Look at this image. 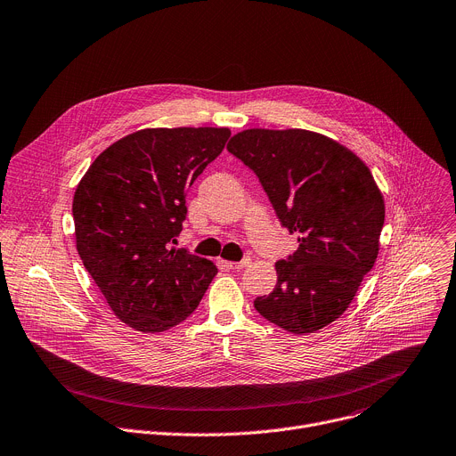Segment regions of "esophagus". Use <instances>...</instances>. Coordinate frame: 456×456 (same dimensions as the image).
<instances>
[{"mask_svg": "<svg viewBox=\"0 0 456 456\" xmlns=\"http://www.w3.org/2000/svg\"><path fill=\"white\" fill-rule=\"evenodd\" d=\"M249 264H251L249 258H245V260H241V262H225V265H227L229 269H234V271H240V269L247 267Z\"/></svg>", "mask_w": 456, "mask_h": 456, "instance_id": "34e87169", "label": "esophagus"}]
</instances>
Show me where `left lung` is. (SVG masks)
Masks as SVG:
<instances>
[{"mask_svg": "<svg viewBox=\"0 0 456 456\" xmlns=\"http://www.w3.org/2000/svg\"><path fill=\"white\" fill-rule=\"evenodd\" d=\"M229 152L260 178L298 251L276 262V287L256 311L293 335L340 318L377 262L386 218L382 191L363 159L305 129H247Z\"/></svg>", "mask_w": 456, "mask_h": 456, "instance_id": "8db88e82", "label": "left lung"}]
</instances>
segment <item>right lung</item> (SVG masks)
Returning a JSON list of instances; mask_svg holds the SVG:
<instances>
[{"label": "right lung", "instance_id": "add662e5", "mask_svg": "<svg viewBox=\"0 0 456 456\" xmlns=\"http://www.w3.org/2000/svg\"><path fill=\"white\" fill-rule=\"evenodd\" d=\"M229 136L227 127L142 129L100 152L76 187L77 255L112 313L142 333L183 322L218 273L169 243L189 187Z\"/></svg>", "mask_w": 456, "mask_h": 456}]
</instances>
